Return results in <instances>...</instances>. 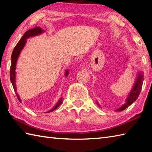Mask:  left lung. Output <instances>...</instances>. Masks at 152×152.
I'll list each match as a JSON object with an SVG mask.
<instances>
[{
    "label": "left lung",
    "instance_id": "1",
    "mask_svg": "<svg viewBox=\"0 0 152 152\" xmlns=\"http://www.w3.org/2000/svg\"><path fill=\"white\" fill-rule=\"evenodd\" d=\"M143 80H144V78H143V72H139L137 74V78H136L135 82L134 83V85H133L132 91H131V92L129 93L128 97L127 98V99H126L125 101V103L124 104H123L119 109H117L116 111H122V110H125L126 108L129 107L131 104L133 103V102L137 100L139 95L140 94L141 88H142ZM97 104H99V103Z\"/></svg>",
    "mask_w": 152,
    "mask_h": 152
}]
</instances>
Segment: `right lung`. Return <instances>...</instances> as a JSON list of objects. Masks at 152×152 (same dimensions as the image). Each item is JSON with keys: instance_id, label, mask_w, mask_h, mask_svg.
Listing matches in <instances>:
<instances>
[{"instance_id": "right-lung-1", "label": "right lung", "mask_w": 152, "mask_h": 152, "mask_svg": "<svg viewBox=\"0 0 152 152\" xmlns=\"http://www.w3.org/2000/svg\"><path fill=\"white\" fill-rule=\"evenodd\" d=\"M44 32V30H43L42 28L39 27H35L33 29H31L27 31L25 33L23 36L21 37V39L19 40V42L17 43V44L15 46L13 51H12V56H11V70H10V79H11V83L12 84V86H13L14 91L15 92V94H16L18 98V100L20 102V99L19 96V94L17 92V87H16V84H15V80H16V72H15V70H16V64L17 61L18 60V58L20 55V53L21 50L23 49L25 43L27 42V39L30 37H33V36L38 35L42 34V33ZM68 70H67L65 72V76H67L68 75ZM62 103V98L59 100L57 103L56 104L54 107L53 109H51L50 110H49L47 113H50L51 111H53L55 109H57V108L60 106V105Z\"/></svg>"}]
</instances>
